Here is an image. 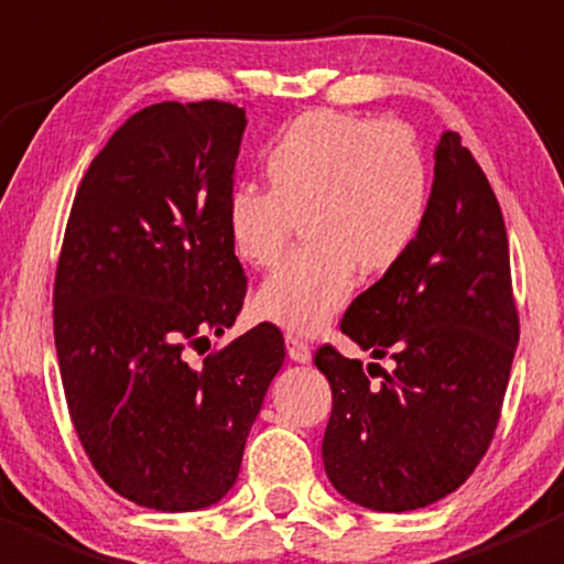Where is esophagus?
Returning a JSON list of instances; mask_svg holds the SVG:
<instances>
[{
    "mask_svg": "<svg viewBox=\"0 0 564 564\" xmlns=\"http://www.w3.org/2000/svg\"><path fill=\"white\" fill-rule=\"evenodd\" d=\"M286 349H289V357H292L294 362H308L311 360L308 340H303L300 335L286 333Z\"/></svg>",
    "mask_w": 564,
    "mask_h": 564,
    "instance_id": "1",
    "label": "esophagus"
}]
</instances>
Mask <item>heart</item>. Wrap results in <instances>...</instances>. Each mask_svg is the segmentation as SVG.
<instances>
[{"label":"heart","mask_w":564,"mask_h":564,"mask_svg":"<svg viewBox=\"0 0 564 564\" xmlns=\"http://www.w3.org/2000/svg\"><path fill=\"white\" fill-rule=\"evenodd\" d=\"M270 191L242 182L226 198L235 253L270 270L297 220L308 248L256 294V311L292 333H316L346 305L357 272L384 275L417 242L431 207V172L406 128L338 111H308L264 155Z\"/></svg>","instance_id":"obj_1"}]
</instances>
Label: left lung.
<instances>
[{"label":"left lung","instance_id":"left-lung-1","mask_svg":"<svg viewBox=\"0 0 564 564\" xmlns=\"http://www.w3.org/2000/svg\"><path fill=\"white\" fill-rule=\"evenodd\" d=\"M340 333L392 371L329 344L316 351L333 390L329 482L382 513L440 502L486 456L519 344L502 209L458 133L436 147L417 242L346 308Z\"/></svg>","mask_w":564,"mask_h":564}]
</instances>
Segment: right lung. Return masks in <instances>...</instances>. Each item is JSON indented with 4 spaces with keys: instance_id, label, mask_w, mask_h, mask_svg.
I'll return each instance as SVG.
<instances>
[{
    "instance_id": "right-lung-1",
    "label": "right lung",
    "mask_w": 564,
    "mask_h": 564,
    "mask_svg": "<svg viewBox=\"0 0 564 564\" xmlns=\"http://www.w3.org/2000/svg\"><path fill=\"white\" fill-rule=\"evenodd\" d=\"M246 108L147 106L78 185L54 278L62 388L108 488L182 513L237 482L283 335L259 324L191 362L242 311L248 281L226 229Z\"/></svg>"
}]
</instances>
